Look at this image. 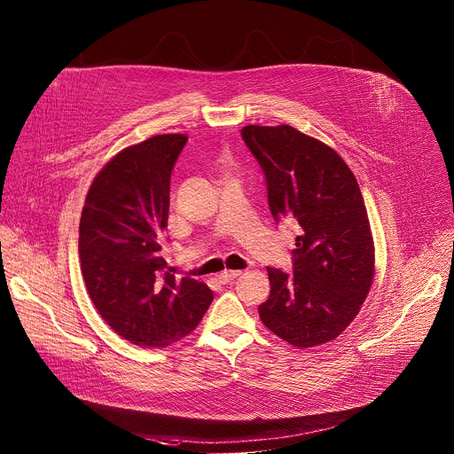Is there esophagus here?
Instances as JSON below:
<instances>
[{"instance_id":"34e87169","label":"esophagus","mask_w":454,"mask_h":454,"mask_svg":"<svg viewBox=\"0 0 454 454\" xmlns=\"http://www.w3.org/2000/svg\"><path fill=\"white\" fill-rule=\"evenodd\" d=\"M239 275H242L240 270H224V272L219 273V275H217V278H219V282H223V284H228V282L235 280Z\"/></svg>"}]
</instances>
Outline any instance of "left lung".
<instances>
[{
  "mask_svg": "<svg viewBox=\"0 0 454 454\" xmlns=\"http://www.w3.org/2000/svg\"><path fill=\"white\" fill-rule=\"evenodd\" d=\"M258 160L273 219L300 226L293 273L267 269L263 325L294 348L337 339L358 316L373 280V240L355 174L326 144L293 126L242 128Z\"/></svg>",
  "mask_w": 454,
  "mask_h": 454,
  "instance_id": "1",
  "label": "left lung"
}]
</instances>
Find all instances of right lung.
<instances>
[{
	"label": "right lung",
	"mask_w": 454,
	"mask_h": 454,
	"mask_svg": "<svg viewBox=\"0 0 454 454\" xmlns=\"http://www.w3.org/2000/svg\"><path fill=\"white\" fill-rule=\"evenodd\" d=\"M187 137L156 135L115 154L92 181L79 226L81 270L105 323L140 348H167L192 332L214 293L177 278L163 249L170 177Z\"/></svg>",
	"instance_id": "1"
}]
</instances>
